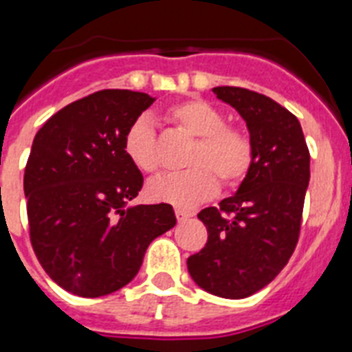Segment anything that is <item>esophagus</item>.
Masks as SVG:
<instances>
[{"label":"esophagus","instance_id":"obj_1","mask_svg":"<svg viewBox=\"0 0 352 352\" xmlns=\"http://www.w3.org/2000/svg\"><path fill=\"white\" fill-rule=\"evenodd\" d=\"M175 215H177V221H179V223H182V221H186V219H190V217H192V212H186V210H181V208H177L175 210Z\"/></svg>","mask_w":352,"mask_h":352}]
</instances>
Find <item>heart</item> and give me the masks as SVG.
<instances>
[{"label":"heart","mask_w":352,"mask_h":352,"mask_svg":"<svg viewBox=\"0 0 352 352\" xmlns=\"http://www.w3.org/2000/svg\"><path fill=\"white\" fill-rule=\"evenodd\" d=\"M168 117L184 131L197 137L190 149L181 173L155 177L148 182L146 193L155 203H168L190 208L203 203L223 186H237L252 168L254 144L250 135L235 126H225V115L212 104L199 98L184 100L170 107ZM124 153L137 170L153 173L159 170L153 120L148 115L131 122L124 135Z\"/></svg>","instance_id":"heart-1"}]
</instances>
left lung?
Masks as SVG:
<instances>
[{
  "label": "left lung",
  "instance_id": "left-lung-1",
  "mask_svg": "<svg viewBox=\"0 0 352 352\" xmlns=\"http://www.w3.org/2000/svg\"><path fill=\"white\" fill-rule=\"evenodd\" d=\"M212 91L246 122L254 160L232 197L199 212L208 241L188 257V272L210 294L241 300L267 287L294 252L311 155L300 120L278 102L243 87Z\"/></svg>",
  "mask_w": 352,
  "mask_h": 352
}]
</instances>
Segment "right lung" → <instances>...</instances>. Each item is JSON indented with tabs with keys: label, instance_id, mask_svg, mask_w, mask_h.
<instances>
[{
	"label": "right lung",
	"instance_id": "1",
	"mask_svg": "<svg viewBox=\"0 0 352 352\" xmlns=\"http://www.w3.org/2000/svg\"><path fill=\"white\" fill-rule=\"evenodd\" d=\"M153 102L137 91H98L36 133L23 177L30 243L71 294L100 298L126 287L149 243L175 226L171 204H129L144 177L124 153V135Z\"/></svg>",
	"mask_w": 352,
	"mask_h": 352
}]
</instances>
